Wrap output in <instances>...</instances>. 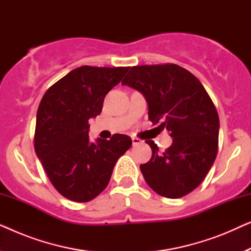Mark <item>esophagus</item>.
Segmentation results:
<instances>
[{
  "label": "esophagus",
  "instance_id": "obj_1",
  "mask_svg": "<svg viewBox=\"0 0 251 251\" xmlns=\"http://www.w3.org/2000/svg\"><path fill=\"white\" fill-rule=\"evenodd\" d=\"M131 139H132V144H133V145H138V144L143 143V140L139 139L138 137H132Z\"/></svg>",
  "mask_w": 251,
  "mask_h": 251
}]
</instances>
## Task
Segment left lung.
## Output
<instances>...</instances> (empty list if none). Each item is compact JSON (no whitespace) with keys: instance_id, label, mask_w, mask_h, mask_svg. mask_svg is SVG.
I'll use <instances>...</instances> for the list:
<instances>
[{"instance_id":"8db88e82","label":"left lung","mask_w":251,"mask_h":251,"mask_svg":"<svg viewBox=\"0 0 251 251\" xmlns=\"http://www.w3.org/2000/svg\"><path fill=\"white\" fill-rule=\"evenodd\" d=\"M145 96L149 119L173 137L161 153L153 140L149 162L140 164L146 183L161 197L178 199L202 183L218 152L219 118L198 77L176 64L133 66L122 80Z\"/></svg>"}]
</instances>
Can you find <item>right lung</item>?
<instances>
[{"instance_id":"add662e5","label":"right lung","mask_w":251,"mask_h":251,"mask_svg":"<svg viewBox=\"0 0 251 251\" xmlns=\"http://www.w3.org/2000/svg\"><path fill=\"white\" fill-rule=\"evenodd\" d=\"M129 67L81 66L51 85L36 114L34 149L59 193L88 202L105 190L116 161L131 146L129 136L89 142V120L100 114L105 96Z\"/></svg>"}]
</instances>
